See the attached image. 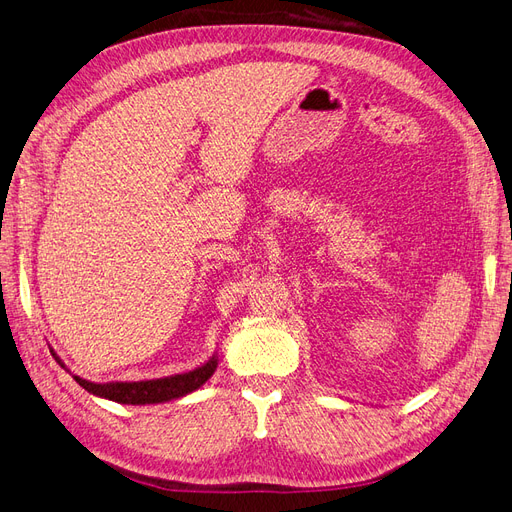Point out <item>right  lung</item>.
<instances>
[{
  "mask_svg": "<svg viewBox=\"0 0 512 512\" xmlns=\"http://www.w3.org/2000/svg\"><path fill=\"white\" fill-rule=\"evenodd\" d=\"M53 357L57 359V364L65 368L61 357L51 349ZM219 366V357L214 353L208 361H204L202 366H197L195 370L183 372V374H172V376H163V378H151V381H110V383H93L87 381V378L74 376L76 383L97 395V398L112 400L119 404H131V406H144V404H161V402H170L185 398V395L193 393L195 389H200L208 378L214 374Z\"/></svg>",
  "mask_w": 512,
  "mask_h": 512,
  "instance_id": "1",
  "label": "right lung"
}]
</instances>
